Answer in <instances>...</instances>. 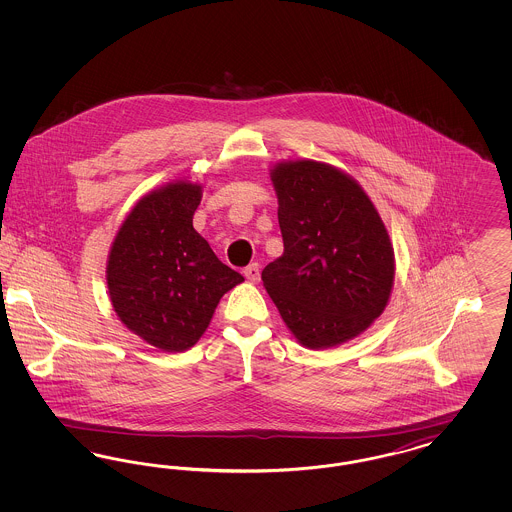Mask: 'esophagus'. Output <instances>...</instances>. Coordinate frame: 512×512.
<instances>
[{
  "label": "esophagus",
  "instance_id": "1",
  "mask_svg": "<svg viewBox=\"0 0 512 512\" xmlns=\"http://www.w3.org/2000/svg\"><path fill=\"white\" fill-rule=\"evenodd\" d=\"M244 276L249 280V282H259V278H261V270H259V265L257 263H251L249 267L244 268Z\"/></svg>",
  "mask_w": 512,
  "mask_h": 512
}]
</instances>
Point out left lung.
I'll return each mask as SVG.
<instances>
[{
    "label": "left lung",
    "mask_w": 512,
    "mask_h": 512,
    "mask_svg": "<svg viewBox=\"0 0 512 512\" xmlns=\"http://www.w3.org/2000/svg\"><path fill=\"white\" fill-rule=\"evenodd\" d=\"M284 253L261 278L293 336L309 349L340 345L365 332L388 305L393 247L365 190L317 161L278 163Z\"/></svg>",
    "instance_id": "left-lung-1"
}]
</instances>
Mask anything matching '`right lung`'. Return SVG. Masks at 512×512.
I'll return each instance as SVG.
<instances>
[{
    "label": "right lung",
    "instance_id": "add662e5",
    "mask_svg": "<svg viewBox=\"0 0 512 512\" xmlns=\"http://www.w3.org/2000/svg\"><path fill=\"white\" fill-rule=\"evenodd\" d=\"M201 186L172 182L144 195L111 245L107 286L115 313L149 345L186 351L207 330L220 297L244 282L194 228Z\"/></svg>",
    "mask_w": 512,
    "mask_h": 512
}]
</instances>
